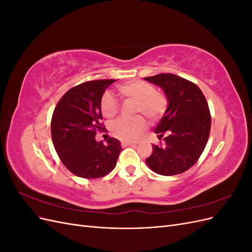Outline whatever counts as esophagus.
<instances>
[{"mask_svg":"<svg viewBox=\"0 0 252 252\" xmlns=\"http://www.w3.org/2000/svg\"><path fill=\"white\" fill-rule=\"evenodd\" d=\"M122 146H123V147L135 146V143H133V142H122Z\"/></svg>","mask_w":252,"mask_h":252,"instance_id":"obj_1","label":"esophagus"}]
</instances>
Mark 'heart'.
I'll list each match as a JSON object with an SVG mask.
<instances>
[{"label":"heart","mask_w":252,"mask_h":252,"mask_svg":"<svg viewBox=\"0 0 252 252\" xmlns=\"http://www.w3.org/2000/svg\"><path fill=\"white\" fill-rule=\"evenodd\" d=\"M119 93L136 101L135 111L142 112L149 120L156 121L161 118L167 107L166 97L156 91L154 85L135 80L122 84L118 88ZM101 109L105 118L112 119L118 114L119 103L111 94H105L101 100ZM146 120L139 116L133 119H121L113 124L111 131L116 138L126 142H132L139 138L145 130Z\"/></svg>","instance_id":"heart-1"}]
</instances>
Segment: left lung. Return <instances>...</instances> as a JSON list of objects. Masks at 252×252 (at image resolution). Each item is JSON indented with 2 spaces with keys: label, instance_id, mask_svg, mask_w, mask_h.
I'll return each instance as SVG.
<instances>
[{
  "label": "left lung",
  "instance_id": "8db88e82",
  "mask_svg": "<svg viewBox=\"0 0 252 252\" xmlns=\"http://www.w3.org/2000/svg\"><path fill=\"white\" fill-rule=\"evenodd\" d=\"M144 80L162 88L167 98V109L155 130L163 143L152 145L146 164L167 177L185 172L199 159L209 138L207 101L195 84L175 74L161 73Z\"/></svg>",
  "mask_w": 252,
  "mask_h": 252
}]
</instances>
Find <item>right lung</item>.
I'll return each mask as SVG.
<instances>
[{"label": "right lung", "mask_w": 252, "mask_h": 252, "mask_svg": "<svg viewBox=\"0 0 252 252\" xmlns=\"http://www.w3.org/2000/svg\"><path fill=\"white\" fill-rule=\"evenodd\" d=\"M116 80H97L80 84L68 90L59 101L51 120V138L61 161L74 175L97 179L117 165L121 142L110 138L95 141L104 127L101 100L105 90Z\"/></svg>", "instance_id": "right-lung-1"}]
</instances>
